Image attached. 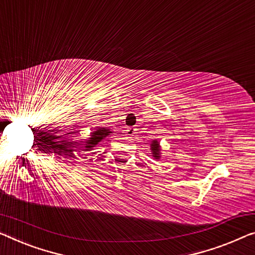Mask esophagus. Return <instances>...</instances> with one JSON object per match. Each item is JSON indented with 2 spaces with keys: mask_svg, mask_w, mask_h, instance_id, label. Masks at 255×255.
<instances>
[{
  "mask_svg": "<svg viewBox=\"0 0 255 255\" xmlns=\"http://www.w3.org/2000/svg\"><path fill=\"white\" fill-rule=\"evenodd\" d=\"M136 132V129L134 127H129L126 130V135L128 136H134V134Z\"/></svg>",
  "mask_w": 255,
  "mask_h": 255,
  "instance_id": "obj_1",
  "label": "esophagus"
}]
</instances>
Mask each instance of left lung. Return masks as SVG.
Masks as SVG:
<instances>
[{
    "mask_svg": "<svg viewBox=\"0 0 255 255\" xmlns=\"http://www.w3.org/2000/svg\"><path fill=\"white\" fill-rule=\"evenodd\" d=\"M151 152H152V157L154 159H160V153H161V150H160V144L157 139H153L151 143Z\"/></svg>",
    "mask_w": 255,
    "mask_h": 255,
    "instance_id": "8db88e82",
    "label": "left lung"
}]
</instances>
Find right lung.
<instances>
[{"mask_svg": "<svg viewBox=\"0 0 255 255\" xmlns=\"http://www.w3.org/2000/svg\"><path fill=\"white\" fill-rule=\"evenodd\" d=\"M111 134H113V131L111 130V129H109L106 127L95 129V131L91 132L90 137L86 140V144H85L86 149L85 150L86 151L91 150L94 146H96V144L100 143L102 139H104L106 136H109Z\"/></svg>", "mask_w": 255, "mask_h": 255, "instance_id": "obj_1", "label": "right lung"}]
</instances>
